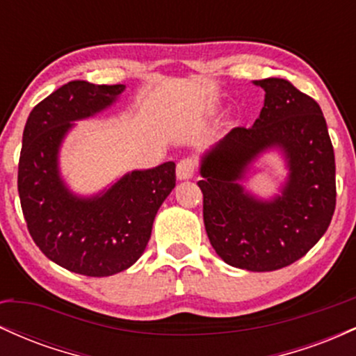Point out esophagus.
I'll list each match as a JSON object with an SVG mask.
<instances>
[{
  "instance_id": "1",
  "label": "esophagus",
  "mask_w": 356,
  "mask_h": 356,
  "mask_svg": "<svg viewBox=\"0 0 356 356\" xmlns=\"http://www.w3.org/2000/svg\"><path fill=\"white\" fill-rule=\"evenodd\" d=\"M195 169H197V164L192 157H186L182 161H179L177 169H175V174H177L179 181H186V179L194 177Z\"/></svg>"
}]
</instances>
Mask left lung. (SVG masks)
Wrapping results in <instances>:
<instances>
[{
  "label": "left lung",
  "instance_id": "8db88e82",
  "mask_svg": "<svg viewBox=\"0 0 356 356\" xmlns=\"http://www.w3.org/2000/svg\"><path fill=\"white\" fill-rule=\"evenodd\" d=\"M266 92L254 125L236 127L201 159L204 226L224 263L275 271L303 257L332 222L334 152L320 105L284 79L256 80ZM280 148L290 174L282 194L257 200L240 181L263 152Z\"/></svg>",
  "mask_w": 356,
  "mask_h": 356
}]
</instances>
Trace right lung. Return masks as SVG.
I'll use <instances>...</instances> for the list:
<instances>
[{"mask_svg": "<svg viewBox=\"0 0 356 356\" xmlns=\"http://www.w3.org/2000/svg\"><path fill=\"white\" fill-rule=\"evenodd\" d=\"M124 90L68 81L31 110L23 130L18 192L28 231L48 259L92 277L117 275L144 254L155 214L175 187L174 162L132 170L92 197L61 179L60 147L73 122L108 108Z\"/></svg>", "mask_w": 356, "mask_h": 356, "instance_id": "right-lung-1", "label": "right lung"}]
</instances>
